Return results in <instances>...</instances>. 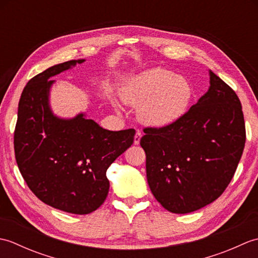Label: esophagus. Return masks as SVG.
Wrapping results in <instances>:
<instances>
[{
    "label": "esophagus",
    "mask_w": 258,
    "mask_h": 258,
    "mask_svg": "<svg viewBox=\"0 0 258 258\" xmlns=\"http://www.w3.org/2000/svg\"><path fill=\"white\" fill-rule=\"evenodd\" d=\"M141 138H142V132L140 130L136 131V134L134 136V144L135 145H139L140 142H141Z\"/></svg>",
    "instance_id": "1"
}]
</instances>
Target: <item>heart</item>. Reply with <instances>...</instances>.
Returning <instances> with one entry per match:
<instances>
[{"label":"heart","mask_w":258,"mask_h":258,"mask_svg":"<svg viewBox=\"0 0 258 258\" xmlns=\"http://www.w3.org/2000/svg\"><path fill=\"white\" fill-rule=\"evenodd\" d=\"M191 94L187 80L164 68H152L134 76L120 92L125 103L141 105L142 122L155 127L176 122L187 108Z\"/></svg>","instance_id":"obj_1"}]
</instances>
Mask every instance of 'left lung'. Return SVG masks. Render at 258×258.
Here are the masks:
<instances>
[{
	"label": "left lung",
	"mask_w": 258,
	"mask_h": 258,
	"mask_svg": "<svg viewBox=\"0 0 258 258\" xmlns=\"http://www.w3.org/2000/svg\"><path fill=\"white\" fill-rule=\"evenodd\" d=\"M210 89L176 122L146 127L147 183L165 210L186 214L217 200L242 157L246 131L242 104L210 71Z\"/></svg>",
	"instance_id": "left-lung-1"
}]
</instances>
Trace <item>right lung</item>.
<instances>
[{"label": "right lung", "instance_id": "1", "mask_svg": "<svg viewBox=\"0 0 258 258\" xmlns=\"http://www.w3.org/2000/svg\"><path fill=\"white\" fill-rule=\"evenodd\" d=\"M85 59L48 68L27 82L14 131L15 160L37 199L59 211L84 215L108 194V166L133 144L135 130H104L81 113L64 119L48 104L50 78Z\"/></svg>", "mask_w": 258, "mask_h": 258}]
</instances>
